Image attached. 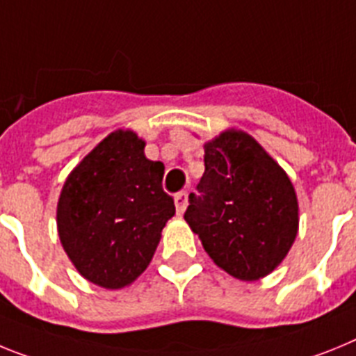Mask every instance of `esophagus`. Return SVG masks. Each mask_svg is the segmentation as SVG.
Returning <instances> with one entry per match:
<instances>
[{"label": "esophagus", "mask_w": 356, "mask_h": 356, "mask_svg": "<svg viewBox=\"0 0 356 356\" xmlns=\"http://www.w3.org/2000/svg\"><path fill=\"white\" fill-rule=\"evenodd\" d=\"M174 202H175V211H177V215L181 216L182 213H184V209H186L188 195L184 193V191H181V193H177V195L174 197Z\"/></svg>", "instance_id": "obj_1"}]
</instances>
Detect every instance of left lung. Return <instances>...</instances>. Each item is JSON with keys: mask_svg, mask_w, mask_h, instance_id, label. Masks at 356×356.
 I'll list each match as a JSON object with an SVG mask.
<instances>
[{"mask_svg": "<svg viewBox=\"0 0 356 356\" xmlns=\"http://www.w3.org/2000/svg\"><path fill=\"white\" fill-rule=\"evenodd\" d=\"M199 190L184 220L215 265L240 281L268 276L299 231L293 184L251 134L225 129L204 143Z\"/></svg>", "mask_w": 356, "mask_h": 356, "instance_id": "obj_1", "label": "left lung"}]
</instances>
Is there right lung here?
Returning <instances> with one entry per match:
<instances>
[{
	"mask_svg": "<svg viewBox=\"0 0 356 356\" xmlns=\"http://www.w3.org/2000/svg\"><path fill=\"white\" fill-rule=\"evenodd\" d=\"M145 145L131 129L111 132L71 170L58 197L64 251L80 276L102 289L132 285L175 215L161 186L165 165L148 159Z\"/></svg>",
	"mask_w": 356,
	"mask_h": 356,
	"instance_id": "add662e5",
	"label": "right lung"
}]
</instances>
